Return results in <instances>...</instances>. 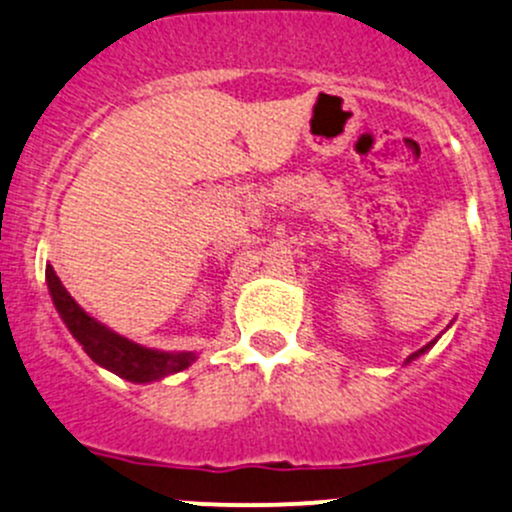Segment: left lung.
I'll list each match as a JSON object with an SVG mask.
<instances>
[{
  "label": "left lung",
  "instance_id": "obj_1",
  "mask_svg": "<svg viewBox=\"0 0 512 512\" xmlns=\"http://www.w3.org/2000/svg\"><path fill=\"white\" fill-rule=\"evenodd\" d=\"M424 350H426V347H424ZM424 350H419V352H414V355H412V357H419V355H421V352H424ZM412 357H409V360H412Z\"/></svg>",
  "mask_w": 512,
  "mask_h": 512
}]
</instances>
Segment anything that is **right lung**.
<instances>
[{
	"instance_id": "add662e5",
	"label": "right lung",
	"mask_w": 512,
	"mask_h": 512,
	"mask_svg": "<svg viewBox=\"0 0 512 512\" xmlns=\"http://www.w3.org/2000/svg\"><path fill=\"white\" fill-rule=\"evenodd\" d=\"M46 281H49L51 298H54L56 310L66 323V328L71 330V335L76 337L83 345V350L88 352L93 362H98L100 367H108L110 372L120 374V377L130 379V382H152V379H162L167 374H175L184 367H189V362L194 360L192 352H179V355H170V352H157L147 350V347L135 345V342L125 340V337L110 333L108 328L96 323L76 300L68 295L66 288L61 286L59 276H56L54 268H46Z\"/></svg>"
}]
</instances>
